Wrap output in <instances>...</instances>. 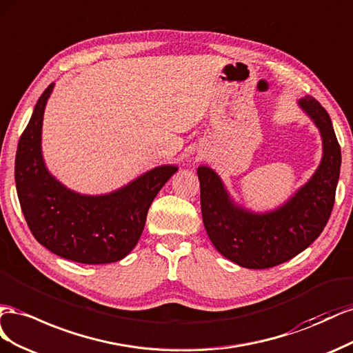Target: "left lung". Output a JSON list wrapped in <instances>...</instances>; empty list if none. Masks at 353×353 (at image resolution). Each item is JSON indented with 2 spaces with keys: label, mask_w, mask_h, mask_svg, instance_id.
Returning <instances> with one entry per match:
<instances>
[{
  "label": "left lung",
  "mask_w": 353,
  "mask_h": 353,
  "mask_svg": "<svg viewBox=\"0 0 353 353\" xmlns=\"http://www.w3.org/2000/svg\"><path fill=\"white\" fill-rule=\"evenodd\" d=\"M299 106L322 137V159L315 174L285 204L253 213L234 203L214 170L201 165V213L210 241L221 256L248 269H268L293 259L324 230L334 205L341 152L331 118L316 99L305 96Z\"/></svg>",
  "instance_id": "left-lung-1"
}]
</instances>
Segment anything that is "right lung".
<instances>
[{
    "label": "right lung",
    "instance_id": "1",
    "mask_svg": "<svg viewBox=\"0 0 353 353\" xmlns=\"http://www.w3.org/2000/svg\"><path fill=\"white\" fill-rule=\"evenodd\" d=\"M53 87L52 83L38 99L17 145L14 179L20 207L35 239L52 253L77 263H114L136 247L150 204L177 167H155L106 195L68 189L48 173L41 154L43 117Z\"/></svg>",
    "mask_w": 353,
    "mask_h": 353
}]
</instances>
